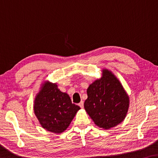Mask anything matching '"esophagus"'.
Here are the masks:
<instances>
[{"label": "esophagus", "instance_id": "1", "mask_svg": "<svg viewBox=\"0 0 158 158\" xmlns=\"http://www.w3.org/2000/svg\"><path fill=\"white\" fill-rule=\"evenodd\" d=\"M79 106H80V107H81V108H83L84 107V101H81L79 103Z\"/></svg>", "mask_w": 158, "mask_h": 158}]
</instances>
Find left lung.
Instances as JSON below:
<instances>
[{
	"label": "left lung",
	"instance_id": "8db88e82",
	"mask_svg": "<svg viewBox=\"0 0 158 158\" xmlns=\"http://www.w3.org/2000/svg\"><path fill=\"white\" fill-rule=\"evenodd\" d=\"M87 95L84 109L98 127L109 129L124 119L129 98L111 71L102 69L101 78L89 85Z\"/></svg>",
	"mask_w": 158,
	"mask_h": 158
}]
</instances>
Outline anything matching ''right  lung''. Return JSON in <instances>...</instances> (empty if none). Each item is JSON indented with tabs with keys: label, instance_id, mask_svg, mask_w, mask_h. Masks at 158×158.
<instances>
[{
	"label": "right lung",
	"instance_id": "obj_1",
	"mask_svg": "<svg viewBox=\"0 0 158 158\" xmlns=\"http://www.w3.org/2000/svg\"><path fill=\"white\" fill-rule=\"evenodd\" d=\"M79 110L68 94L48 81L42 84L34 100V113L41 127L55 134L65 131Z\"/></svg>",
	"mask_w": 158,
	"mask_h": 158
}]
</instances>
